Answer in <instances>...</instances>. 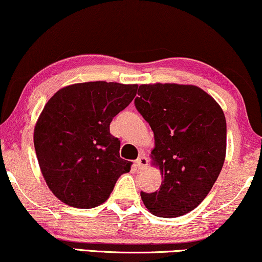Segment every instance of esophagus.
Masks as SVG:
<instances>
[{
    "label": "esophagus",
    "instance_id": "34e87169",
    "mask_svg": "<svg viewBox=\"0 0 262 262\" xmlns=\"http://www.w3.org/2000/svg\"><path fill=\"white\" fill-rule=\"evenodd\" d=\"M147 158H146V156H145L144 154H140V156H139V158L137 161H135V164H137V167H138V169H140V170H142V169H145V168H146V165H147Z\"/></svg>",
    "mask_w": 262,
    "mask_h": 262
}]
</instances>
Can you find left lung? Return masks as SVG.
Returning <instances> with one entry per match:
<instances>
[{"instance_id":"obj_1","label":"left lung","mask_w":262,"mask_h":262,"mask_svg":"<svg viewBox=\"0 0 262 262\" xmlns=\"http://www.w3.org/2000/svg\"><path fill=\"white\" fill-rule=\"evenodd\" d=\"M135 107L155 135L152 163L160 168V190L141 192L145 207L161 217L193 210L207 197L226 156L223 108L196 85L141 84Z\"/></svg>"}]
</instances>
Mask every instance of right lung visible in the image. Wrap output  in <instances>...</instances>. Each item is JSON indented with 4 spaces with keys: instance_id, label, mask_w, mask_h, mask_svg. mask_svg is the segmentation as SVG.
<instances>
[{
    "instance_id": "obj_1",
    "label": "right lung",
    "mask_w": 262,
    "mask_h": 262,
    "mask_svg": "<svg viewBox=\"0 0 262 262\" xmlns=\"http://www.w3.org/2000/svg\"><path fill=\"white\" fill-rule=\"evenodd\" d=\"M137 89L138 84L84 82L59 89L45 105L34 130L36 156L49 190L65 204L98 207L130 170L110 123Z\"/></svg>"
}]
</instances>
